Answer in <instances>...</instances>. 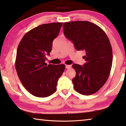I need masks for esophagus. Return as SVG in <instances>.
I'll return each instance as SVG.
<instances>
[{"label": "esophagus", "mask_w": 126, "mask_h": 126, "mask_svg": "<svg viewBox=\"0 0 126 126\" xmlns=\"http://www.w3.org/2000/svg\"><path fill=\"white\" fill-rule=\"evenodd\" d=\"M71 65H65V68L67 69L71 68Z\"/></svg>", "instance_id": "obj_1"}]
</instances>
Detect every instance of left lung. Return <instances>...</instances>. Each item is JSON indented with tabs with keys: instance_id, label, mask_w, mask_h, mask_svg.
Instances as JSON below:
<instances>
[{
	"instance_id": "left-lung-1",
	"label": "left lung",
	"mask_w": 126,
	"mask_h": 126,
	"mask_svg": "<svg viewBox=\"0 0 126 126\" xmlns=\"http://www.w3.org/2000/svg\"><path fill=\"white\" fill-rule=\"evenodd\" d=\"M64 34L73 42L78 51L85 50L86 63L81 66L74 64L76 76L72 79L75 91L83 95L98 91L109 76L112 62L110 41L105 32L89 21L65 22Z\"/></svg>"
}]
</instances>
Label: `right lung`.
Listing matches in <instances>:
<instances>
[{"label":"right lung","instance_id":"1","mask_svg":"<svg viewBox=\"0 0 126 126\" xmlns=\"http://www.w3.org/2000/svg\"><path fill=\"white\" fill-rule=\"evenodd\" d=\"M62 24L53 22L33 28L24 35L18 46L15 61L17 75L25 89L35 97L52 94L64 71V64L45 63Z\"/></svg>","mask_w":126,"mask_h":126}]
</instances>
